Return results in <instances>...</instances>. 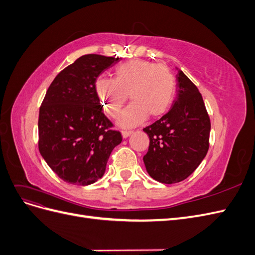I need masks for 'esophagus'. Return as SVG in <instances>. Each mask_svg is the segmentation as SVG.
I'll return each mask as SVG.
<instances>
[{
	"mask_svg": "<svg viewBox=\"0 0 255 255\" xmlns=\"http://www.w3.org/2000/svg\"><path fill=\"white\" fill-rule=\"evenodd\" d=\"M132 133H133L132 130H123V132H122V137L123 138H128Z\"/></svg>",
	"mask_w": 255,
	"mask_h": 255,
	"instance_id": "obj_1",
	"label": "esophagus"
}]
</instances>
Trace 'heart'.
Here are the masks:
<instances>
[{
  "label": "heart",
  "instance_id": "b5f03b06",
  "mask_svg": "<svg viewBox=\"0 0 255 255\" xmlns=\"http://www.w3.org/2000/svg\"><path fill=\"white\" fill-rule=\"evenodd\" d=\"M96 94L105 112L117 118L128 95L132 100L118 120L122 128H133L148 116L158 117L170 109L175 97L176 83L166 66L146 60H132L115 69V78H99Z\"/></svg>",
  "mask_w": 255,
  "mask_h": 255
}]
</instances>
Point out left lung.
Listing matches in <instances>:
<instances>
[{"label": "left lung", "mask_w": 255, "mask_h": 255, "mask_svg": "<svg viewBox=\"0 0 255 255\" xmlns=\"http://www.w3.org/2000/svg\"><path fill=\"white\" fill-rule=\"evenodd\" d=\"M176 97L172 107L143 128L149 150L143 156L146 172L164 184L179 183L201 164L208 150L211 121L201 94L177 69Z\"/></svg>", "instance_id": "left-lung-1"}]
</instances>
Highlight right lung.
Here are the masks:
<instances>
[{
    "instance_id": "add662e5",
    "label": "right lung",
    "mask_w": 255,
    "mask_h": 255,
    "mask_svg": "<svg viewBox=\"0 0 255 255\" xmlns=\"http://www.w3.org/2000/svg\"><path fill=\"white\" fill-rule=\"evenodd\" d=\"M120 58L87 54L65 68L45 94L39 111V151L61 180L86 186L101 179L122 141L102 112L95 83Z\"/></svg>"
}]
</instances>
